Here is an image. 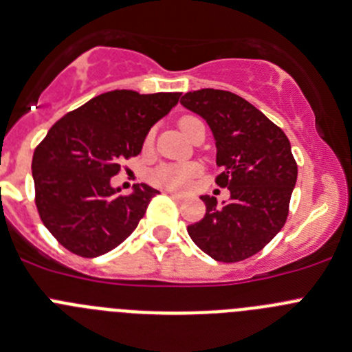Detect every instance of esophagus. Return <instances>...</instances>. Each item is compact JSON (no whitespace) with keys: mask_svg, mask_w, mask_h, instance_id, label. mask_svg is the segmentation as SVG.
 <instances>
[{"mask_svg":"<svg viewBox=\"0 0 352 352\" xmlns=\"http://www.w3.org/2000/svg\"><path fill=\"white\" fill-rule=\"evenodd\" d=\"M164 192H166V195L172 196V198H175L177 201H180V199H184V196L179 195V192H175V191H164Z\"/></svg>","mask_w":352,"mask_h":352,"instance_id":"esophagus-1","label":"esophagus"}]
</instances>
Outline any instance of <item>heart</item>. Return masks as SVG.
<instances>
[{
  "instance_id": "b5f03b06",
  "label": "heart",
  "mask_w": 352,
  "mask_h": 352,
  "mask_svg": "<svg viewBox=\"0 0 352 352\" xmlns=\"http://www.w3.org/2000/svg\"><path fill=\"white\" fill-rule=\"evenodd\" d=\"M192 117H184L180 119V129L191 121ZM153 133H148L145 138V144H153ZM199 173V166L195 163H168L160 164L147 173L148 182L157 186L161 189H168V191H186L191 188L192 179Z\"/></svg>"
}]
</instances>
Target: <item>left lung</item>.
<instances>
[{"label": "left lung", "instance_id": "1", "mask_svg": "<svg viewBox=\"0 0 352 352\" xmlns=\"http://www.w3.org/2000/svg\"><path fill=\"white\" fill-rule=\"evenodd\" d=\"M180 103L207 121L215 140V184L230 189L217 205L201 196L207 212L188 226L192 242L215 261L251 258L283 230L298 166L284 131L254 105L230 91L186 93Z\"/></svg>", "mask_w": 352, "mask_h": 352}]
</instances>
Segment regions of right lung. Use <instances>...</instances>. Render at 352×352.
Instances as JSON below:
<instances>
[{"instance_id": "right-lung-1", "label": "right lung", "mask_w": 352, "mask_h": 352, "mask_svg": "<svg viewBox=\"0 0 352 352\" xmlns=\"http://www.w3.org/2000/svg\"><path fill=\"white\" fill-rule=\"evenodd\" d=\"M180 93L116 89L66 113L34 148L33 180L42 223L63 247L96 258L131 235L157 189L137 184L119 195L110 179L138 156L147 133L179 103Z\"/></svg>"}]
</instances>
